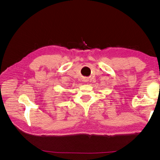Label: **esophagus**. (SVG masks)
<instances>
[{
  "instance_id": "esophagus-1",
  "label": "esophagus",
  "mask_w": 160,
  "mask_h": 160,
  "mask_svg": "<svg viewBox=\"0 0 160 160\" xmlns=\"http://www.w3.org/2000/svg\"><path fill=\"white\" fill-rule=\"evenodd\" d=\"M85 81H86V80H84V82H85Z\"/></svg>"
}]
</instances>
